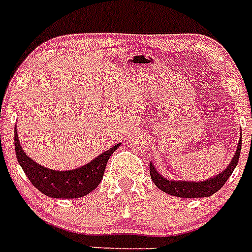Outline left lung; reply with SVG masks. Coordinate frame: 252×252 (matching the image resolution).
Listing matches in <instances>:
<instances>
[{
  "label": "left lung",
  "mask_w": 252,
  "mask_h": 252,
  "mask_svg": "<svg viewBox=\"0 0 252 252\" xmlns=\"http://www.w3.org/2000/svg\"><path fill=\"white\" fill-rule=\"evenodd\" d=\"M240 151H241V137H240V142L237 145V150H236L235 157H233L232 161L230 162V165L227 166L226 170L221 174H218L217 177H213L212 179H208L206 182H175V180L165 179L159 174L153 164H150V177L155 186L159 189H161L162 192L168 193L170 195H175V197L180 198H201V197H209V195L215 194L218 192L222 187L224 186L228 178L231 177L232 171L235 170L237 162H239Z\"/></svg>",
  "instance_id": "8db88e82"
}]
</instances>
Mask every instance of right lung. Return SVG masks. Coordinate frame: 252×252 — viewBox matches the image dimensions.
Here are the masks:
<instances>
[{
	"label": "right lung",
	"instance_id": "right-lung-1",
	"mask_svg": "<svg viewBox=\"0 0 252 252\" xmlns=\"http://www.w3.org/2000/svg\"><path fill=\"white\" fill-rule=\"evenodd\" d=\"M120 144L104 151L90 164L69 171H57L46 169L24 153L15 130V151L22 170L31 184L41 193L51 198H79L97 188L104 174L107 161Z\"/></svg>",
	"mask_w": 252,
	"mask_h": 252
}]
</instances>
